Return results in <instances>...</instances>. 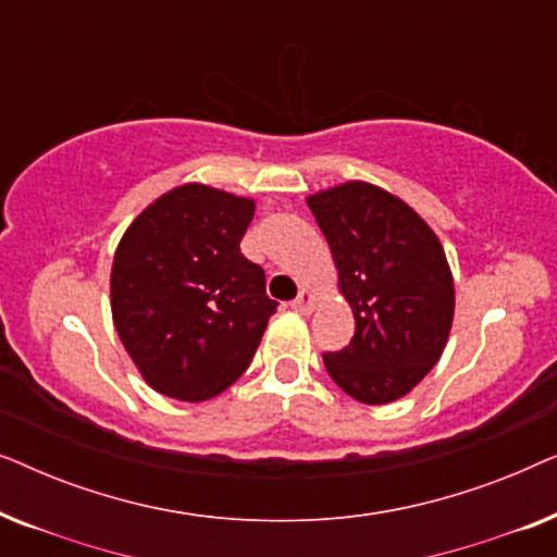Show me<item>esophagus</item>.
Here are the masks:
<instances>
[{"instance_id": "34e87169", "label": "esophagus", "mask_w": 557, "mask_h": 557, "mask_svg": "<svg viewBox=\"0 0 557 557\" xmlns=\"http://www.w3.org/2000/svg\"><path fill=\"white\" fill-rule=\"evenodd\" d=\"M314 304H317V294L311 292V288H301L299 296L292 301V309L299 311V314H309V311L314 309Z\"/></svg>"}]
</instances>
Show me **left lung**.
Returning a JSON list of instances; mask_svg holds the SVG:
<instances>
[{"label":"left lung","mask_w":557,"mask_h":557,"mask_svg":"<svg viewBox=\"0 0 557 557\" xmlns=\"http://www.w3.org/2000/svg\"><path fill=\"white\" fill-rule=\"evenodd\" d=\"M337 286L355 314V337L326 352L324 368L364 406L408 395L444 352L454 322V276L431 225L387 189L345 182L307 197Z\"/></svg>","instance_id":"left-lung-1"}]
</instances>
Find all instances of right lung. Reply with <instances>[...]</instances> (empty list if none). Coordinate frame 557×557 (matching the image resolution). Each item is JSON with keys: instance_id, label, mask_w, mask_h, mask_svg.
Here are the masks:
<instances>
[{"instance_id": "1", "label": "right lung", "mask_w": 557, "mask_h": 557, "mask_svg": "<svg viewBox=\"0 0 557 557\" xmlns=\"http://www.w3.org/2000/svg\"><path fill=\"white\" fill-rule=\"evenodd\" d=\"M256 202L187 182L144 208L111 265L121 345L166 398L200 403L253 360L278 304L265 273L240 253Z\"/></svg>"}]
</instances>
